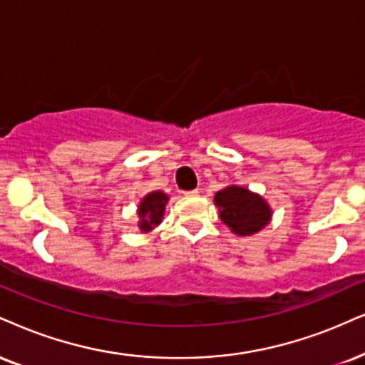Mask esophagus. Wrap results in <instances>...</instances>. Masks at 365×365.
Listing matches in <instances>:
<instances>
[{
    "instance_id": "34e87169",
    "label": "esophagus",
    "mask_w": 365,
    "mask_h": 365,
    "mask_svg": "<svg viewBox=\"0 0 365 365\" xmlns=\"http://www.w3.org/2000/svg\"><path fill=\"white\" fill-rule=\"evenodd\" d=\"M197 192H200L197 190H191V191H184L182 195L184 196H197Z\"/></svg>"
}]
</instances>
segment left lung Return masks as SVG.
<instances>
[{
    "mask_svg": "<svg viewBox=\"0 0 365 365\" xmlns=\"http://www.w3.org/2000/svg\"><path fill=\"white\" fill-rule=\"evenodd\" d=\"M220 218L235 235H254L271 222L272 210L262 196L242 186H227L215 195Z\"/></svg>",
    "mask_w": 365,
    "mask_h": 365,
    "instance_id": "8db88e82",
    "label": "left lung"
}]
</instances>
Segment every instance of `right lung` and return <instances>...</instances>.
I'll return each instance as SVG.
<instances>
[{
  "mask_svg": "<svg viewBox=\"0 0 365 365\" xmlns=\"http://www.w3.org/2000/svg\"><path fill=\"white\" fill-rule=\"evenodd\" d=\"M168 201V195L162 191L148 192L140 201V205H138V218H140L138 220V228L143 233L154 230L157 225H160Z\"/></svg>",
  "mask_w": 365,
  "mask_h": 365,
  "instance_id": "right-lung-1",
  "label": "right lung"
}]
</instances>
